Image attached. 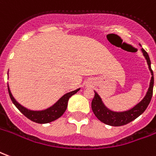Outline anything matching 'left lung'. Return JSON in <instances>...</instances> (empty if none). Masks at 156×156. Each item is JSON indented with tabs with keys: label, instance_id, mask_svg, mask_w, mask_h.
<instances>
[{
	"label": "left lung",
	"instance_id": "obj_1",
	"mask_svg": "<svg viewBox=\"0 0 156 156\" xmlns=\"http://www.w3.org/2000/svg\"><path fill=\"white\" fill-rule=\"evenodd\" d=\"M141 50L143 52V55L146 58L149 69H150L152 75L148 92L146 93V97L143 98L142 101L131 110L123 112H114L108 110L107 107H105L98 94L95 93V96H94L93 101H92V110H93L94 115L97 116V118L107 125L112 126H120L126 125L129 122H132L138 116H140L146 111L148 105L151 102L152 95H153L154 74H153V71H152L151 66V60H150V57H149L147 52L144 49H141Z\"/></svg>",
	"mask_w": 156,
	"mask_h": 156
}]
</instances>
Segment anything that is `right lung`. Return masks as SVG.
I'll use <instances>...</instances> for the list:
<instances>
[{
  "label": "right lung",
  "instance_id": "1",
  "mask_svg": "<svg viewBox=\"0 0 156 156\" xmlns=\"http://www.w3.org/2000/svg\"><path fill=\"white\" fill-rule=\"evenodd\" d=\"M80 88L77 90H74L73 92L66 93L65 95H63L58 101L55 103L54 106L49 107L48 109L44 111H30L26 109L25 107H22L21 105L19 104L11 94L8 86V92H9V95L11 99V101L13 102L15 106L18 108V110L21 112L25 116H26L28 119L30 121L36 123H40V124H44V123H49L59 118L66 111L67 107H68V101H69V98L78 93Z\"/></svg>",
  "mask_w": 156,
  "mask_h": 156
}]
</instances>
